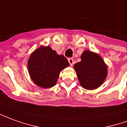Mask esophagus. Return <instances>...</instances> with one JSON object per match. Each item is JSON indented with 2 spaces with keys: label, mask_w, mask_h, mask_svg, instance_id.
<instances>
[{
  "label": "esophagus",
  "mask_w": 127,
  "mask_h": 127,
  "mask_svg": "<svg viewBox=\"0 0 127 127\" xmlns=\"http://www.w3.org/2000/svg\"><path fill=\"white\" fill-rule=\"evenodd\" d=\"M68 61H69V63L70 65L72 66L73 64V58H69V59H68Z\"/></svg>",
  "instance_id": "1"
}]
</instances>
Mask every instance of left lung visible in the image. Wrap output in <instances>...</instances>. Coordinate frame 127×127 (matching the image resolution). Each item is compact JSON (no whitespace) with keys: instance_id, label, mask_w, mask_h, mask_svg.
Segmentation results:
<instances>
[{"instance_id":"1","label":"left lung","mask_w":127,"mask_h":127,"mask_svg":"<svg viewBox=\"0 0 127 127\" xmlns=\"http://www.w3.org/2000/svg\"><path fill=\"white\" fill-rule=\"evenodd\" d=\"M80 58L81 61L73 66L80 84L87 90L98 88L107 78V64L100 55L89 50L83 51Z\"/></svg>"}]
</instances>
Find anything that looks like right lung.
Returning <instances> with one entry per match:
<instances>
[{"label":"right lung","instance_id":"obj_1","mask_svg":"<svg viewBox=\"0 0 127 127\" xmlns=\"http://www.w3.org/2000/svg\"><path fill=\"white\" fill-rule=\"evenodd\" d=\"M69 66L63 55H58L49 46H40L33 51L27 62L32 81L38 87L48 89L56 85L60 73Z\"/></svg>","mask_w":127,"mask_h":127}]
</instances>
